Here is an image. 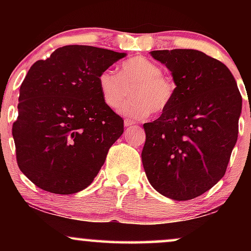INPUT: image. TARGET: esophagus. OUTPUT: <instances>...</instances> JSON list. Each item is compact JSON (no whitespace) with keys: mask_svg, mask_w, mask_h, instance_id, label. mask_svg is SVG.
<instances>
[{"mask_svg":"<svg viewBox=\"0 0 251 251\" xmlns=\"http://www.w3.org/2000/svg\"><path fill=\"white\" fill-rule=\"evenodd\" d=\"M124 125H125V127H132V126H133L134 124L132 123L131 120H128V119H125V122H124Z\"/></svg>","mask_w":251,"mask_h":251,"instance_id":"obj_1","label":"esophagus"}]
</instances>
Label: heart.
<instances>
[{"mask_svg":"<svg viewBox=\"0 0 251 251\" xmlns=\"http://www.w3.org/2000/svg\"><path fill=\"white\" fill-rule=\"evenodd\" d=\"M98 82L103 102L112 109L123 107L132 89L135 98L124 107V113L132 119H144L153 111H165L177 91L176 82L164 75L162 67L145 56L124 61L119 74L111 70L102 71Z\"/></svg>","mask_w":251,"mask_h":251,"instance_id":"heart-1","label":"heart"}]
</instances>
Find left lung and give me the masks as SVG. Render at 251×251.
<instances>
[{"label":"left lung","instance_id":"1","mask_svg":"<svg viewBox=\"0 0 251 251\" xmlns=\"http://www.w3.org/2000/svg\"><path fill=\"white\" fill-rule=\"evenodd\" d=\"M151 55L171 72L177 91L162 116L144 124V170L159 194L194 200L226 174L237 142L241 93L229 68L203 51L153 50Z\"/></svg>","mask_w":251,"mask_h":251}]
</instances>
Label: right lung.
Wrapping results in <instances>:
<instances>
[{
    "label": "right lung",
    "mask_w": 251,
    "mask_h": 251,
    "mask_svg": "<svg viewBox=\"0 0 251 251\" xmlns=\"http://www.w3.org/2000/svg\"><path fill=\"white\" fill-rule=\"evenodd\" d=\"M125 53L92 46L57 48L28 71L19 97L13 138L20 170L37 188L59 195L86 189L124 120L103 102L100 73Z\"/></svg>",
    "instance_id": "obj_1"
}]
</instances>
